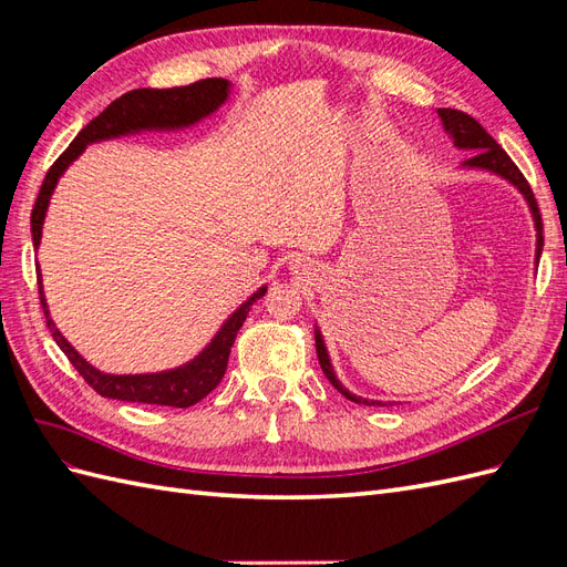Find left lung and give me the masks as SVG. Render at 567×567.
<instances>
[{
    "mask_svg": "<svg viewBox=\"0 0 567 567\" xmlns=\"http://www.w3.org/2000/svg\"><path fill=\"white\" fill-rule=\"evenodd\" d=\"M437 115L442 117V125L452 134V140L458 148H466L473 151V156L466 161L468 167H480V169H489L494 175H502L504 179H508L511 184H516L520 188V194L527 198L529 203V210L532 217H535V225H537V260L542 257V246H544V236H542V215L537 208V198L532 194V186L527 184V179L523 177V173L518 169V165L508 158V153L496 144L492 136L485 132V127L477 123L475 117H471L468 113L463 111H454V109H437ZM317 357H319V364L321 371L326 373V379L331 381V385L340 392L346 394L348 400L357 402V404H367V406H383V402H373V400H364V398H357V394L348 392L346 388L340 385V381L336 379V373L331 369L329 362V354H326L323 348V340L321 333H317Z\"/></svg>",
    "mask_w": 567,
    "mask_h": 567,
    "instance_id": "1",
    "label": "left lung"
}]
</instances>
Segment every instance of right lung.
I'll use <instances>...</instances> for the list:
<instances>
[{
	"label": "right lung",
	"mask_w": 567,
	"mask_h": 567,
	"mask_svg": "<svg viewBox=\"0 0 567 567\" xmlns=\"http://www.w3.org/2000/svg\"><path fill=\"white\" fill-rule=\"evenodd\" d=\"M229 94V82L221 78H205L192 84H184V87H169V90H132L115 99L113 104L99 113L92 123L82 127V132L75 136L73 144L68 146L56 163L49 167V173L40 186V194L35 200V208L30 215V227H32V244L40 246L42 238V221L49 205V196L54 192L59 177L63 169L71 165L84 146L99 142V140H111V136H120L127 132H140V130H175L186 127L196 123L203 115L213 113L217 106L225 104ZM38 288H40V302L47 317V326L51 336H54L56 346L68 357V362L75 367V371L82 375L92 390H96L101 398L111 400H123V402H142V404H161V406H177L186 409L196 402H200L205 394H210L221 375L227 371L229 352L236 340L238 329H241L250 305L265 296L267 288H260L248 302H244L238 310L231 315V319L221 326L215 340L205 348L194 362L186 367H179L175 371L165 373H148V375H111L101 373L94 367H90L84 359L73 350L71 342H68L61 331L49 319L47 302L42 293V279L38 274Z\"/></svg>",
	"instance_id": "1"
}]
</instances>
